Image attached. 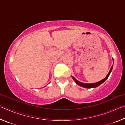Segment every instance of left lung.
Returning a JSON list of instances; mask_svg holds the SVG:
<instances>
[{"mask_svg":"<svg viewBox=\"0 0 125 125\" xmlns=\"http://www.w3.org/2000/svg\"><path fill=\"white\" fill-rule=\"evenodd\" d=\"M114 61V60H113ZM113 65H112V67L111 68L110 70L109 73L107 74V75H106V77L104 79H102L100 81H99L98 82H96V83H92V84H88V83H82V82H80L79 81H78L77 79H75V78H74L73 77H72V78L73 79V80H74V82H75L76 83H77L78 85H79L80 86H82V87L83 88H96L97 86H98L99 85H100V84H102L103 83H104L106 80L107 78H108L110 74V73L112 71V69H113Z\"/></svg>","mask_w":125,"mask_h":125,"instance_id":"left-lung-1","label":"left lung"}]
</instances>
